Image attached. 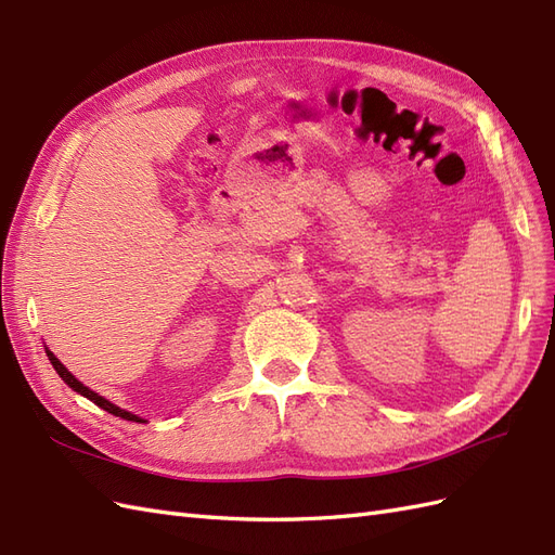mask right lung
<instances>
[{
  "instance_id": "obj_1",
  "label": "right lung",
  "mask_w": 555,
  "mask_h": 555,
  "mask_svg": "<svg viewBox=\"0 0 555 555\" xmlns=\"http://www.w3.org/2000/svg\"><path fill=\"white\" fill-rule=\"evenodd\" d=\"M46 354H48V359H50V363H53V367L57 371V375L72 386V389L76 391V393H80V396H86L88 400H92L94 405H99L102 410H106L108 414H113V416H120V418H127V422H137V424H143V418L141 416H137V414H131V412H125V410H120L117 405H113V402H108L104 396H99V393H94L92 389H88L86 384H80L69 371H66V367L55 359V354L50 349H46Z\"/></svg>"
}]
</instances>
